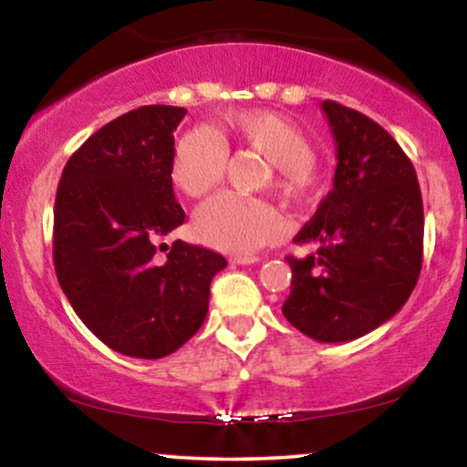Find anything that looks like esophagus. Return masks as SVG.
I'll list each match as a JSON object with an SVG mask.
<instances>
[{"instance_id": "obj_1", "label": "esophagus", "mask_w": 467, "mask_h": 467, "mask_svg": "<svg viewBox=\"0 0 467 467\" xmlns=\"http://www.w3.org/2000/svg\"><path fill=\"white\" fill-rule=\"evenodd\" d=\"M259 256H248V254H237L233 256V264L237 265H250V264H259Z\"/></svg>"}]
</instances>
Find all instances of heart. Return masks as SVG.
I'll return each mask as SVG.
<instances>
[{"label": "heart", "instance_id": "b5f03b06", "mask_svg": "<svg viewBox=\"0 0 467 467\" xmlns=\"http://www.w3.org/2000/svg\"><path fill=\"white\" fill-rule=\"evenodd\" d=\"M216 133L195 127L182 133L171 160L173 184L189 197L208 195L223 178L226 147L250 149L275 166L272 189L287 203H305L314 191L316 149L301 127L267 109L223 114ZM197 237L233 254H252L275 244L285 233V219L272 203L222 192L195 215Z\"/></svg>", "mask_w": 467, "mask_h": 467}]
</instances>
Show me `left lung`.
Segmentation results:
<instances>
[{
  "label": "left lung",
  "mask_w": 467,
  "mask_h": 467,
  "mask_svg": "<svg viewBox=\"0 0 467 467\" xmlns=\"http://www.w3.org/2000/svg\"><path fill=\"white\" fill-rule=\"evenodd\" d=\"M320 107L336 140L334 189L294 237L316 252L287 256L292 292L283 316L318 342H349L393 318L417 285L421 191L387 130L334 100Z\"/></svg>",
  "instance_id": "1"
}]
</instances>
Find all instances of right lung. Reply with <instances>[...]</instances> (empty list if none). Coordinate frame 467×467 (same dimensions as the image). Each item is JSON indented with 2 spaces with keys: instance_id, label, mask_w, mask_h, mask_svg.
Instances as JSON below:
<instances>
[{
  "instance_id": "1",
  "label": "right lung",
  "mask_w": 467,
  "mask_h": 467,
  "mask_svg": "<svg viewBox=\"0 0 467 467\" xmlns=\"http://www.w3.org/2000/svg\"><path fill=\"white\" fill-rule=\"evenodd\" d=\"M184 107L147 105L107 122L67 160L55 202L58 285L85 327L122 356L158 360L197 334L228 261L175 241L184 223L171 160ZM170 250L160 257L158 249Z\"/></svg>"
}]
</instances>
